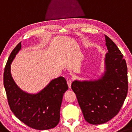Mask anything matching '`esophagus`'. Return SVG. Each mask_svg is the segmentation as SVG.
Listing matches in <instances>:
<instances>
[{
	"mask_svg": "<svg viewBox=\"0 0 132 132\" xmlns=\"http://www.w3.org/2000/svg\"><path fill=\"white\" fill-rule=\"evenodd\" d=\"M72 80H70V79H69V80H67V83H68V85L69 89L71 88V84H72Z\"/></svg>",
	"mask_w": 132,
	"mask_h": 132,
	"instance_id": "1",
	"label": "esophagus"
}]
</instances>
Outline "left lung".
<instances>
[{
    "mask_svg": "<svg viewBox=\"0 0 132 132\" xmlns=\"http://www.w3.org/2000/svg\"><path fill=\"white\" fill-rule=\"evenodd\" d=\"M108 52L105 71L95 80H75L71 87L86 122L92 125L106 123L120 111L128 90L126 60L120 50L105 35Z\"/></svg>",
    "mask_w": 132,
    "mask_h": 132,
    "instance_id": "1",
    "label": "left lung"
}]
</instances>
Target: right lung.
<instances>
[{
  "mask_svg": "<svg viewBox=\"0 0 132 132\" xmlns=\"http://www.w3.org/2000/svg\"><path fill=\"white\" fill-rule=\"evenodd\" d=\"M21 46L20 42L12 52L4 71L3 83L10 108L16 118L29 127L40 130L53 128L60 120L63 96L68 89L66 80L61 76L53 79L36 94L21 90L10 71V64Z\"/></svg>",
  "mask_w": 132,
  "mask_h": 132,
  "instance_id": "obj_1",
  "label": "right lung"
}]
</instances>
